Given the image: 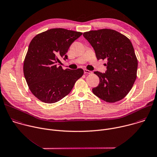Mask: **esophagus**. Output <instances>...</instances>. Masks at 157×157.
Segmentation results:
<instances>
[{"instance_id": "1", "label": "esophagus", "mask_w": 157, "mask_h": 157, "mask_svg": "<svg viewBox=\"0 0 157 157\" xmlns=\"http://www.w3.org/2000/svg\"><path fill=\"white\" fill-rule=\"evenodd\" d=\"M84 73L85 74H91L92 72L90 71H89V70H87V69H84Z\"/></svg>"}]
</instances>
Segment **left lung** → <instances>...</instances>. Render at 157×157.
<instances>
[{
    "mask_svg": "<svg viewBox=\"0 0 157 157\" xmlns=\"http://www.w3.org/2000/svg\"><path fill=\"white\" fill-rule=\"evenodd\" d=\"M95 50L97 60L106 59L105 73L95 71L100 79L92 92L107 102L123 99L137 77V59L130 40L117 31L102 29L83 33Z\"/></svg>",
    "mask_w": 157,
    "mask_h": 157,
    "instance_id": "obj_1",
    "label": "left lung"
}]
</instances>
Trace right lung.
I'll return each mask as SVG.
<instances>
[{
	"label": "right lung",
	"instance_id": "obj_1",
	"mask_svg": "<svg viewBox=\"0 0 157 157\" xmlns=\"http://www.w3.org/2000/svg\"><path fill=\"white\" fill-rule=\"evenodd\" d=\"M82 33L54 28L36 35L31 41L23 65L24 76L33 94L40 101L57 102L72 90L84 74L81 68L63 70L58 64L66 60L71 44Z\"/></svg>",
	"mask_w": 157,
	"mask_h": 157
}]
</instances>
